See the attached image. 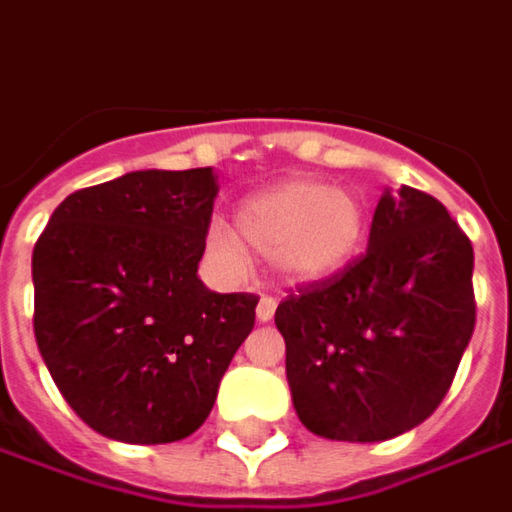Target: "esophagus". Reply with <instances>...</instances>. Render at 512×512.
Instances as JSON below:
<instances>
[{
  "mask_svg": "<svg viewBox=\"0 0 512 512\" xmlns=\"http://www.w3.org/2000/svg\"><path fill=\"white\" fill-rule=\"evenodd\" d=\"M273 315H276V301L264 295L262 301H259V306H256V320H259V323H270Z\"/></svg>",
  "mask_w": 512,
  "mask_h": 512,
  "instance_id": "obj_1",
  "label": "esophagus"
}]
</instances>
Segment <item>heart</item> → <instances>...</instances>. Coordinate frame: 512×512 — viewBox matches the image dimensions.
I'll return each mask as SVG.
<instances>
[{"label":"heart","instance_id":"b5f03b06","mask_svg":"<svg viewBox=\"0 0 512 512\" xmlns=\"http://www.w3.org/2000/svg\"><path fill=\"white\" fill-rule=\"evenodd\" d=\"M234 235L214 228L206 236V253L222 270L242 276L248 248L287 287H315L357 262L368 239V206L354 189L290 178L236 206Z\"/></svg>","mask_w":512,"mask_h":512}]
</instances>
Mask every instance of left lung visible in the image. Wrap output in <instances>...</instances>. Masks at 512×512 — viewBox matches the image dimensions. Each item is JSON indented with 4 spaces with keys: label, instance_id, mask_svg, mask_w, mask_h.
<instances>
[{
    "label": "left lung",
    "instance_id": "left-lung-1",
    "mask_svg": "<svg viewBox=\"0 0 512 512\" xmlns=\"http://www.w3.org/2000/svg\"><path fill=\"white\" fill-rule=\"evenodd\" d=\"M474 248L446 206L384 189L365 256L278 303L287 382L320 438L376 443L424 424L474 334Z\"/></svg>",
    "mask_w": 512,
    "mask_h": 512
}]
</instances>
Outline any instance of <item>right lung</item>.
<instances>
[{
	"mask_svg": "<svg viewBox=\"0 0 512 512\" xmlns=\"http://www.w3.org/2000/svg\"><path fill=\"white\" fill-rule=\"evenodd\" d=\"M217 192L214 167L128 172L66 197L35 242V343L105 438H189L253 329L256 295L197 276Z\"/></svg>",
	"mask_w": 512,
	"mask_h": 512,
	"instance_id": "right-lung-1",
	"label": "right lung"
}]
</instances>
